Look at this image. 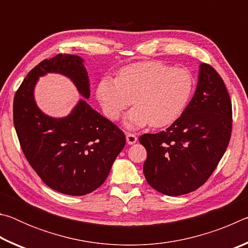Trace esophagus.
Listing matches in <instances>:
<instances>
[{"label": "esophagus", "instance_id": "esophagus-1", "mask_svg": "<svg viewBox=\"0 0 248 248\" xmlns=\"http://www.w3.org/2000/svg\"><path fill=\"white\" fill-rule=\"evenodd\" d=\"M125 140H127V143L128 144H134L137 142V140H138V138L134 136V134H132V133H127V136H125Z\"/></svg>", "mask_w": 248, "mask_h": 248}]
</instances>
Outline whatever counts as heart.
Masks as SVG:
<instances>
[{
	"label": "heart",
	"instance_id": "b5f03b06",
	"mask_svg": "<svg viewBox=\"0 0 248 248\" xmlns=\"http://www.w3.org/2000/svg\"><path fill=\"white\" fill-rule=\"evenodd\" d=\"M192 91L194 78L187 70L173 69L161 62H138L121 69L116 79L103 78L96 96L108 119H118L133 99L125 127L140 129L151 124L162 128L182 116Z\"/></svg>",
	"mask_w": 248,
	"mask_h": 248
}]
</instances>
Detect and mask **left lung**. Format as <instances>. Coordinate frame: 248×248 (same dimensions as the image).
Instances as JSON below:
<instances>
[{
	"label": "left lung",
	"mask_w": 248,
	"mask_h": 248,
	"mask_svg": "<svg viewBox=\"0 0 248 248\" xmlns=\"http://www.w3.org/2000/svg\"><path fill=\"white\" fill-rule=\"evenodd\" d=\"M231 131L232 104L223 79L200 64L196 92L182 116L165 131L139 138L148 153L146 182L171 197L198 189L223 156Z\"/></svg>",
	"instance_id": "obj_1"
}]
</instances>
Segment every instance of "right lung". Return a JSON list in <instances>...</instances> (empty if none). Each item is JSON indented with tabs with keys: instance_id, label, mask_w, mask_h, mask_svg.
<instances>
[{
	"instance_id": "obj_1",
	"label": "right lung",
	"mask_w": 248,
	"mask_h": 248,
	"mask_svg": "<svg viewBox=\"0 0 248 248\" xmlns=\"http://www.w3.org/2000/svg\"><path fill=\"white\" fill-rule=\"evenodd\" d=\"M49 73L68 77L83 97L61 119L45 114L34 99L36 83ZM90 96L84 59L74 54L40 62L15 94L14 125L25 156L43 182L61 194L83 196L97 189L124 148V132L87 104Z\"/></svg>"
}]
</instances>
